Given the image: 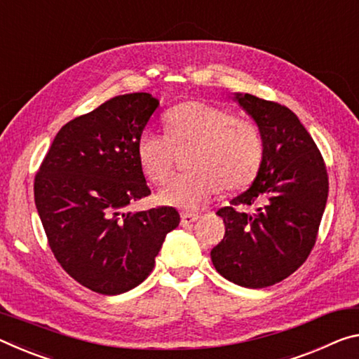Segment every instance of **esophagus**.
Here are the masks:
<instances>
[{"mask_svg":"<svg viewBox=\"0 0 359 359\" xmlns=\"http://www.w3.org/2000/svg\"><path fill=\"white\" fill-rule=\"evenodd\" d=\"M198 217H200V215L198 214H182L180 215V225H191L193 222H196L198 220Z\"/></svg>","mask_w":359,"mask_h":359,"instance_id":"34e87169","label":"esophagus"}]
</instances>
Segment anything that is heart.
I'll return each instance as SVG.
<instances>
[{
  "label": "heart",
  "instance_id": "b5f03b06",
  "mask_svg": "<svg viewBox=\"0 0 359 359\" xmlns=\"http://www.w3.org/2000/svg\"><path fill=\"white\" fill-rule=\"evenodd\" d=\"M168 134L144 129L137 140V158L153 184H163L172 170L174 145H190L191 168L170 179L159 191V201L180 209H196L220 189L248 185L262 163L264 144L252 121L233 118L226 108L206 100H187L164 116Z\"/></svg>",
  "mask_w": 359,
  "mask_h": 359
}]
</instances>
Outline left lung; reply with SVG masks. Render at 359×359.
<instances>
[{
  "label": "left lung",
  "mask_w": 359,
  "mask_h": 359,
  "mask_svg": "<svg viewBox=\"0 0 359 359\" xmlns=\"http://www.w3.org/2000/svg\"><path fill=\"white\" fill-rule=\"evenodd\" d=\"M233 100L257 124L264 153L252 185L217 210L225 236L210 259L229 281L260 289L292 275L309 257L329 182L320 150L287 107L241 93ZM243 205L255 210L243 213Z\"/></svg>",
  "instance_id": "8db88e82"
}]
</instances>
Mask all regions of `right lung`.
<instances>
[{
  "instance_id": "obj_1",
  "label": "right lung",
  "mask_w": 359,
  "mask_h": 359,
  "mask_svg": "<svg viewBox=\"0 0 359 359\" xmlns=\"http://www.w3.org/2000/svg\"><path fill=\"white\" fill-rule=\"evenodd\" d=\"M158 105L149 93L124 94L72 119L35 177V204L57 262L94 292L139 286L180 222L174 208L126 210L150 195L137 140Z\"/></svg>"
}]
</instances>
